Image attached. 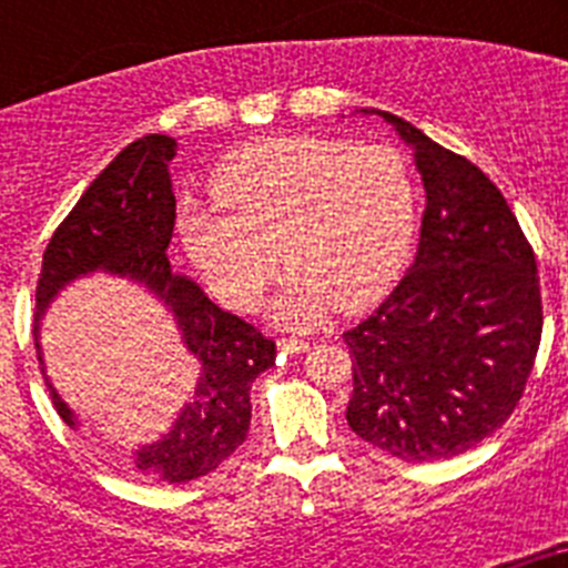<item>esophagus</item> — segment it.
Masks as SVG:
<instances>
[{
    "label": "esophagus",
    "mask_w": 568,
    "mask_h": 568,
    "mask_svg": "<svg viewBox=\"0 0 568 568\" xmlns=\"http://www.w3.org/2000/svg\"><path fill=\"white\" fill-rule=\"evenodd\" d=\"M278 349H284V353H290V355H301V353H307L310 344L307 341H298V338H281Z\"/></svg>",
    "instance_id": "obj_1"
}]
</instances>
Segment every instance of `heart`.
<instances>
[{"instance_id":"1","label":"heart","mask_w":568,"mask_h":568,"mask_svg":"<svg viewBox=\"0 0 568 568\" xmlns=\"http://www.w3.org/2000/svg\"><path fill=\"white\" fill-rule=\"evenodd\" d=\"M219 207L187 204L179 239L215 298L250 310L287 264L270 313L293 329L327 310H358L404 267L418 222V190L389 144L344 139H267L219 164ZM280 253H274V247Z\"/></svg>"}]
</instances>
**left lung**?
<instances>
[{"instance_id":"8db88e82","label":"left lung","mask_w":568,"mask_h":568,"mask_svg":"<svg viewBox=\"0 0 568 568\" xmlns=\"http://www.w3.org/2000/svg\"><path fill=\"white\" fill-rule=\"evenodd\" d=\"M415 153L426 210L413 267L358 327L346 424L400 460L478 446L515 413L544 333L538 264L480 168L386 110Z\"/></svg>"}]
</instances>
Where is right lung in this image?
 <instances>
[{
	"label": "right lung",
	"mask_w": 568,
	"mask_h": 568,
	"mask_svg": "<svg viewBox=\"0 0 568 568\" xmlns=\"http://www.w3.org/2000/svg\"><path fill=\"white\" fill-rule=\"evenodd\" d=\"M175 148V139L162 133L135 139L90 182L59 224L42 255L33 346L44 373L39 341L44 313L68 284L84 275H119L162 301L202 373L170 433L139 446L133 466L153 480L187 484L213 471L247 440L250 384L275 364V344L239 315L215 307L193 278L170 267L168 247L175 224L170 162ZM44 381L57 413L77 429L73 409L59 398L48 375Z\"/></svg>",
	"instance_id": "1"
}]
</instances>
